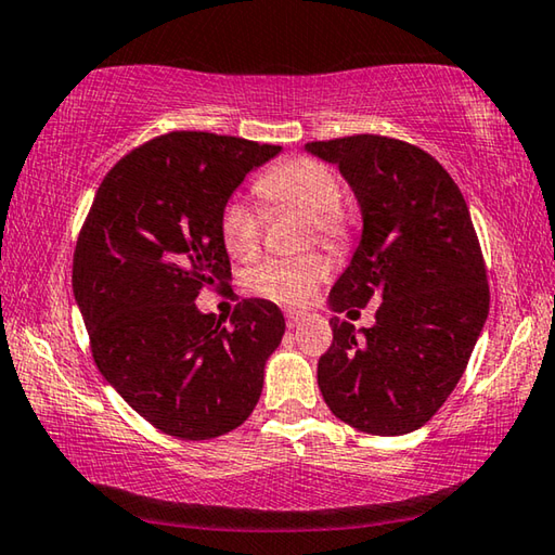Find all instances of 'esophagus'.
<instances>
[{"label": "esophagus", "mask_w": 555, "mask_h": 555, "mask_svg": "<svg viewBox=\"0 0 555 555\" xmlns=\"http://www.w3.org/2000/svg\"><path fill=\"white\" fill-rule=\"evenodd\" d=\"M307 320V312H287V326H289V330H295V326H299V324H302Z\"/></svg>", "instance_id": "1"}]
</instances>
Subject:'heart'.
<instances>
[{
	"label": "heart",
	"instance_id": "b5f03b06",
	"mask_svg": "<svg viewBox=\"0 0 555 555\" xmlns=\"http://www.w3.org/2000/svg\"><path fill=\"white\" fill-rule=\"evenodd\" d=\"M258 194L270 206H289L310 214L312 233L322 241L339 245L349 235V218L341 211V184L334 171L312 157H293L270 167L258 179ZM221 241L233 258L256 256L260 243L258 208L233 196L218 218ZM330 278V260L320 253L297 258H278L248 272V287L256 295L275 299L280 305H305L317 287Z\"/></svg>",
	"mask_w": 555,
	"mask_h": 555
}]
</instances>
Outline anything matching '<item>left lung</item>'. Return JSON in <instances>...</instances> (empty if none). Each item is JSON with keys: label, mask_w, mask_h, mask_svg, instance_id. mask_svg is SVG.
<instances>
[{"label": "left lung", "mask_w": 555, "mask_h": 555, "mask_svg": "<svg viewBox=\"0 0 555 555\" xmlns=\"http://www.w3.org/2000/svg\"><path fill=\"white\" fill-rule=\"evenodd\" d=\"M305 152L339 167L361 211V238L330 310L380 299L369 330L332 317L334 341L317 363V384L351 428L413 433L455 390L489 314L465 196L438 159L401 140L353 134Z\"/></svg>", "instance_id": "1"}]
</instances>
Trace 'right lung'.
<instances>
[{
  "label": "right lung",
  "mask_w": 555,
  "mask_h": 555,
  "mask_svg": "<svg viewBox=\"0 0 555 555\" xmlns=\"http://www.w3.org/2000/svg\"><path fill=\"white\" fill-rule=\"evenodd\" d=\"M280 152L211 132L162 134L107 171L80 231L73 295L100 374L175 438L238 428L285 334L268 299H243L229 326L196 307L204 287L231 278L223 204Z\"/></svg>",
  "instance_id": "1"
}]
</instances>
